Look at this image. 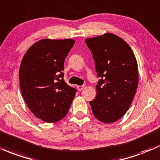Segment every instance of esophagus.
Here are the masks:
<instances>
[{"instance_id":"obj_1","label":"esophagus","mask_w":160,"mask_h":160,"mask_svg":"<svg viewBox=\"0 0 160 160\" xmlns=\"http://www.w3.org/2000/svg\"><path fill=\"white\" fill-rule=\"evenodd\" d=\"M77 89H78L79 91H80V90H82V89L84 88V86H77Z\"/></svg>"}]
</instances>
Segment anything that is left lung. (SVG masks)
<instances>
[{
	"mask_svg": "<svg viewBox=\"0 0 160 160\" xmlns=\"http://www.w3.org/2000/svg\"><path fill=\"white\" fill-rule=\"evenodd\" d=\"M97 77L96 99L89 102L94 116L103 123L119 120L128 110L138 85V67L126 42L112 33L86 39Z\"/></svg>",
	"mask_w": 160,
	"mask_h": 160,
	"instance_id": "obj_1",
	"label": "left lung"
}]
</instances>
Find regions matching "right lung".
I'll use <instances>...</instances> for the list:
<instances>
[{"mask_svg": "<svg viewBox=\"0 0 160 160\" xmlns=\"http://www.w3.org/2000/svg\"><path fill=\"white\" fill-rule=\"evenodd\" d=\"M75 41L42 39L28 49L21 61L20 86L31 112L45 122L68 114L77 89L64 80V62Z\"/></svg>", "mask_w": 160, "mask_h": 160, "instance_id": "1", "label": "right lung"}]
</instances>
